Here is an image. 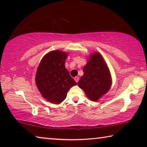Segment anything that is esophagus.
<instances>
[{"mask_svg": "<svg viewBox=\"0 0 147 147\" xmlns=\"http://www.w3.org/2000/svg\"><path fill=\"white\" fill-rule=\"evenodd\" d=\"M74 80L76 81V83L78 82V80H79V77L78 76H75V77H74Z\"/></svg>", "mask_w": 147, "mask_h": 147, "instance_id": "esophagus-1", "label": "esophagus"}]
</instances>
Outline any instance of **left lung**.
Here are the masks:
<instances>
[{
	"mask_svg": "<svg viewBox=\"0 0 147 147\" xmlns=\"http://www.w3.org/2000/svg\"><path fill=\"white\" fill-rule=\"evenodd\" d=\"M84 75L78 82L90 100L97 101L110 89V72L102 56L97 52L91 54L83 68Z\"/></svg>",
	"mask_w": 147,
	"mask_h": 147,
	"instance_id": "8db88e82",
	"label": "left lung"
}]
</instances>
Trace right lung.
Wrapping results in <instances>:
<instances>
[{"mask_svg":"<svg viewBox=\"0 0 147 147\" xmlns=\"http://www.w3.org/2000/svg\"><path fill=\"white\" fill-rule=\"evenodd\" d=\"M67 54L60 51L47 53L37 70L36 83L43 97L53 104L65 99L68 91L76 85L65 67Z\"/></svg>","mask_w":147,"mask_h":147,"instance_id":"add662e5","label":"right lung"}]
</instances>
